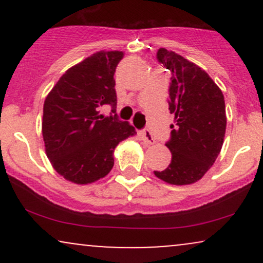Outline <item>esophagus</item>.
Instances as JSON below:
<instances>
[{"instance_id": "esophagus-1", "label": "esophagus", "mask_w": 263, "mask_h": 263, "mask_svg": "<svg viewBox=\"0 0 263 263\" xmlns=\"http://www.w3.org/2000/svg\"><path fill=\"white\" fill-rule=\"evenodd\" d=\"M140 137L143 142H146L147 144H155L156 140L153 137V135L151 134L149 129H143V131L140 132Z\"/></svg>"}]
</instances>
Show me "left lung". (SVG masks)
Returning a JSON list of instances; mask_svg holds the SVG:
<instances>
[{
    "label": "left lung",
    "instance_id": "obj_1",
    "mask_svg": "<svg viewBox=\"0 0 263 263\" xmlns=\"http://www.w3.org/2000/svg\"><path fill=\"white\" fill-rule=\"evenodd\" d=\"M157 59L171 71L170 111L174 114L171 140L165 143L172 161L155 176L165 183L198 182L218 158L226 129L225 100L220 87L200 66L179 54L159 48Z\"/></svg>",
    "mask_w": 263,
    "mask_h": 263
}]
</instances>
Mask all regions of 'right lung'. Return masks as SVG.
Masks as SVG:
<instances>
[{
  "instance_id": "right-lung-1",
  "label": "right lung",
  "mask_w": 263,
  "mask_h": 263,
  "mask_svg": "<svg viewBox=\"0 0 263 263\" xmlns=\"http://www.w3.org/2000/svg\"><path fill=\"white\" fill-rule=\"evenodd\" d=\"M123 53L98 52L62 75L43 106L45 153L53 168L75 184L96 182L114 167V151L136 135L135 127L100 107L116 110L114 74Z\"/></svg>"
}]
</instances>
